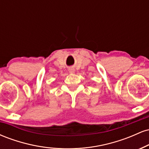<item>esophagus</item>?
<instances>
[{
	"label": "esophagus",
	"instance_id": "34e87169",
	"mask_svg": "<svg viewBox=\"0 0 149 149\" xmlns=\"http://www.w3.org/2000/svg\"><path fill=\"white\" fill-rule=\"evenodd\" d=\"M74 69H69V72L70 73H74Z\"/></svg>",
	"mask_w": 149,
	"mask_h": 149
}]
</instances>
